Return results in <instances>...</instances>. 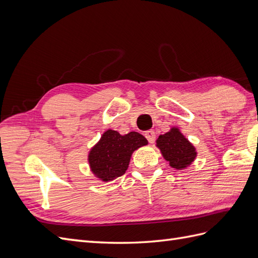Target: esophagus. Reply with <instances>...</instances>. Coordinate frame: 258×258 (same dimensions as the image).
Here are the masks:
<instances>
[{"label": "esophagus", "mask_w": 258, "mask_h": 258, "mask_svg": "<svg viewBox=\"0 0 258 258\" xmlns=\"http://www.w3.org/2000/svg\"><path fill=\"white\" fill-rule=\"evenodd\" d=\"M145 138L148 140V142L150 143H154L155 140H156V134L153 130H148L145 132Z\"/></svg>", "instance_id": "obj_1"}]
</instances>
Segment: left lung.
<instances>
[{
    "instance_id": "1",
    "label": "left lung",
    "mask_w": 258,
    "mask_h": 258,
    "mask_svg": "<svg viewBox=\"0 0 258 258\" xmlns=\"http://www.w3.org/2000/svg\"><path fill=\"white\" fill-rule=\"evenodd\" d=\"M156 146L160 150L162 157L169 162V166L176 170L188 168L197 157L196 147L177 127H172L167 134L160 135Z\"/></svg>"
}]
</instances>
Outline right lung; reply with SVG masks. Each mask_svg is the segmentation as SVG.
<instances>
[{
	"mask_svg": "<svg viewBox=\"0 0 258 258\" xmlns=\"http://www.w3.org/2000/svg\"><path fill=\"white\" fill-rule=\"evenodd\" d=\"M147 144L139 132L121 136L115 130H106L88 154L91 172L103 182L113 181L126 172L132 153Z\"/></svg>",
	"mask_w": 258,
	"mask_h": 258,
	"instance_id": "obj_1",
	"label": "right lung"
}]
</instances>
